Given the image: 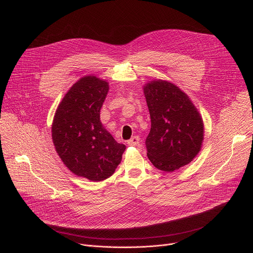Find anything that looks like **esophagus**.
<instances>
[{"label":"esophagus","instance_id":"obj_1","mask_svg":"<svg viewBox=\"0 0 253 253\" xmlns=\"http://www.w3.org/2000/svg\"><path fill=\"white\" fill-rule=\"evenodd\" d=\"M127 144L129 146H139L141 144V139L138 137V135H134L130 140L127 141Z\"/></svg>","mask_w":253,"mask_h":253}]
</instances>
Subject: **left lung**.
<instances>
[{
    "mask_svg": "<svg viewBox=\"0 0 253 253\" xmlns=\"http://www.w3.org/2000/svg\"><path fill=\"white\" fill-rule=\"evenodd\" d=\"M151 118L146 139L152 164L167 172L188 164L201 151L204 123L188 96L174 84L155 80L144 86Z\"/></svg>",
    "mask_w": 253,
    "mask_h": 253,
    "instance_id": "left-lung-1",
    "label": "left lung"
}]
</instances>
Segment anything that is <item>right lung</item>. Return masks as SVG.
I'll return each instance as SVG.
<instances>
[{
    "instance_id": "obj_1",
    "label": "right lung",
    "mask_w": 253,
    "mask_h": 253,
    "mask_svg": "<svg viewBox=\"0 0 253 253\" xmlns=\"http://www.w3.org/2000/svg\"><path fill=\"white\" fill-rule=\"evenodd\" d=\"M108 90V83L99 78H81L57 106L51 126L52 142L64 164L91 181L111 176L126 150L100 122Z\"/></svg>"
}]
</instances>
